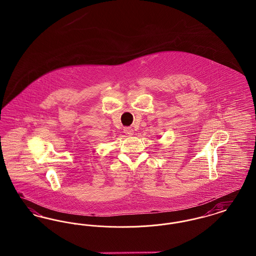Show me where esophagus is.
Masks as SVG:
<instances>
[{
	"label": "esophagus",
	"mask_w": 256,
	"mask_h": 256,
	"mask_svg": "<svg viewBox=\"0 0 256 256\" xmlns=\"http://www.w3.org/2000/svg\"><path fill=\"white\" fill-rule=\"evenodd\" d=\"M124 134H126L128 136H132V135H134V130H132V128H124Z\"/></svg>",
	"instance_id": "1"
}]
</instances>
